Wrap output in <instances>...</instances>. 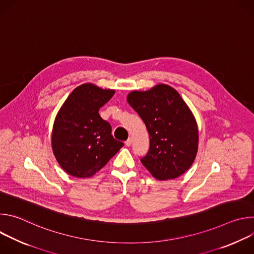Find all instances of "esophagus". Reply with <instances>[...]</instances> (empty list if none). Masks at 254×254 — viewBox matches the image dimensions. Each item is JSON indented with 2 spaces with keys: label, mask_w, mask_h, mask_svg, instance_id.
Returning <instances> with one entry per match:
<instances>
[{
  "label": "esophagus",
  "mask_w": 254,
  "mask_h": 254,
  "mask_svg": "<svg viewBox=\"0 0 254 254\" xmlns=\"http://www.w3.org/2000/svg\"><path fill=\"white\" fill-rule=\"evenodd\" d=\"M131 141H132V139H131V137H128L127 140H126V146H127V147H129L130 144H131Z\"/></svg>",
  "instance_id": "1"
}]
</instances>
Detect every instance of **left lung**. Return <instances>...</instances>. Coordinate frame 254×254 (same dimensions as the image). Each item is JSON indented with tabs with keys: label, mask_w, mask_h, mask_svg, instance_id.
<instances>
[{
	"label": "left lung",
	"mask_w": 254,
	"mask_h": 254,
	"mask_svg": "<svg viewBox=\"0 0 254 254\" xmlns=\"http://www.w3.org/2000/svg\"><path fill=\"white\" fill-rule=\"evenodd\" d=\"M127 102L147 127L148 154L141 164L158 180L183 175L198 151V127L190 108L178 91L158 84L148 91H131Z\"/></svg>",
	"instance_id": "obj_1"
}]
</instances>
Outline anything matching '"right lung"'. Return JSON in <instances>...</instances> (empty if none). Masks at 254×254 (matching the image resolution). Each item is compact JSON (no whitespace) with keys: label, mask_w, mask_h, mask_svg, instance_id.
<instances>
[{"label":"right lung","mask_w":254,"mask_h":254,"mask_svg":"<svg viewBox=\"0 0 254 254\" xmlns=\"http://www.w3.org/2000/svg\"><path fill=\"white\" fill-rule=\"evenodd\" d=\"M115 92L85 83L72 91L59 110L53 125L52 150L69 175L93 176L124 147V142L114 138L111 125L98 114Z\"/></svg>","instance_id":"obj_1"}]
</instances>
